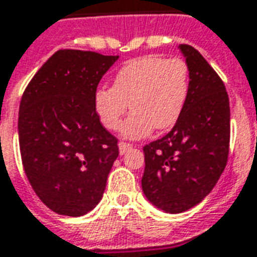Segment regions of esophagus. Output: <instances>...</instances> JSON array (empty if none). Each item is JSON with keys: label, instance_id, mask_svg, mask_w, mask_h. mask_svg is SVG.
<instances>
[{"label": "esophagus", "instance_id": "esophagus-1", "mask_svg": "<svg viewBox=\"0 0 257 257\" xmlns=\"http://www.w3.org/2000/svg\"><path fill=\"white\" fill-rule=\"evenodd\" d=\"M132 148H133L132 144L123 143V141H120V143H119V152H120V155L125 154V152H127L128 149H132Z\"/></svg>", "mask_w": 257, "mask_h": 257}]
</instances>
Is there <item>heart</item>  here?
Masks as SVG:
<instances>
[{
  "label": "heart",
  "mask_w": 257,
  "mask_h": 257,
  "mask_svg": "<svg viewBox=\"0 0 257 257\" xmlns=\"http://www.w3.org/2000/svg\"><path fill=\"white\" fill-rule=\"evenodd\" d=\"M190 92V69L180 58L145 55L127 62L114 74L113 87H98L94 108L106 128L121 132L125 137L147 136L152 128L166 130L181 116Z\"/></svg>",
  "instance_id": "1"
}]
</instances>
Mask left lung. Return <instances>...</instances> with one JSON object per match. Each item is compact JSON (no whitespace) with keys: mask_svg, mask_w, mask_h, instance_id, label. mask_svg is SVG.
<instances>
[{"mask_svg":"<svg viewBox=\"0 0 257 257\" xmlns=\"http://www.w3.org/2000/svg\"><path fill=\"white\" fill-rule=\"evenodd\" d=\"M180 50L190 69L187 102L170 133L144 147V194L167 213L198 205L219 181L230 151L224 83L194 47L181 44Z\"/></svg>","mask_w":257,"mask_h":257,"instance_id":"1","label":"left lung"}]
</instances>
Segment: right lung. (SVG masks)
<instances>
[{
    "label": "right lung",
    "instance_id": "obj_1",
    "mask_svg": "<svg viewBox=\"0 0 257 257\" xmlns=\"http://www.w3.org/2000/svg\"><path fill=\"white\" fill-rule=\"evenodd\" d=\"M119 56L59 50L27 84L19 106V147L34 192L58 214L83 216L102 198L117 138L101 124L94 92Z\"/></svg>",
    "mask_w": 257,
    "mask_h": 257
}]
</instances>
